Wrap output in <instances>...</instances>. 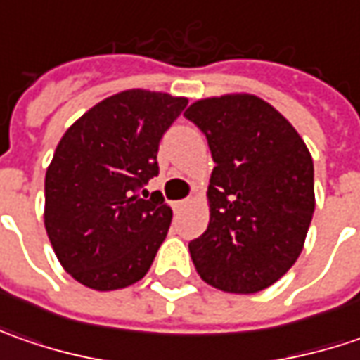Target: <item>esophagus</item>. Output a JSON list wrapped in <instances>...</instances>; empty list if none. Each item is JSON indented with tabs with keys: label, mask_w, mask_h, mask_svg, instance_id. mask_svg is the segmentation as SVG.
Returning a JSON list of instances; mask_svg holds the SVG:
<instances>
[{
	"label": "esophagus",
	"mask_w": 360,
	"mask_h": 360,
	"mask_svg": "<svg viewBox=\"0 0 360 360\" xmlns=\"http://www.w3.org/2000/svg\"><path fill=\"white\" fill-rule=\"evenodd\" d=\"M188 204H190V202H188V200L174 202V210H176V212H180V210H184V208H186Z\"/></svg>",
	"instance_id": "1"
}]
</instances>
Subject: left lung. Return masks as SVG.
Listing matches in <instances>:
<instances>
[{
    "mask_svg": "<svg viewBox=\"0 0 360 360\" xmlns=\"http://www.w3.org/2000/svg\"><path fill=\"white\" fill-rule=\"evenodd\" d=\"M214 160L206 232L188 244L202 281L250 295L297 262L314 212L311 152L264 100L236 94L198 100L184 114Z\"/></svg>",
    "mask_w": 360,
    "mask_h": 360,
    "instance_id": "1",
    "label": "left lung"
}]
</instances>
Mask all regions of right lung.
Masks as SVG:
<instances>
[{
    "mask_svg": "<svg viewBox=\"0 0 360 360\" xmlns=\"http://www.w3.org/2000/svg\"><path fill=\"white\" fill-rule=\"evenodd\" d=\"M186 98L120 91L63 134L46 172V230L77 283L116 290L144 278L164 242L172 208L160 192L158 146Z\"/></svg>",
    "mask_w": 360,
    "mask_h": 360,
    "instance_id": "1",
    "label": "right lung"
}]
</instances>
